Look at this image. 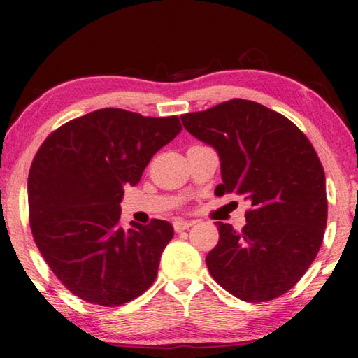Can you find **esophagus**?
<instances>
[{
    "label": "esophagus",
    "mask_w": 358,
    "mask_h": 358,
    "mask_svg": "<svg viewBox=\"0 0 358 358\" xmlns=\"http://www.w3.org/2000/svg\"><path fill=\"white\" fill-rule=\"evenodd\" d=\"M192 225H193V222H192V220H182V219H178V220H174V222H173L174 230L178 231V233L184 231V230H189V228H190Z\"/></svg>",
    "instance_id": "esophagus-1"
}]
</instances>
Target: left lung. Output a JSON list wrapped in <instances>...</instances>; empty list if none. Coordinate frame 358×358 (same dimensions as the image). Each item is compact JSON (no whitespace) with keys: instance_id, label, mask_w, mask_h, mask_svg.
Masks as SVG:
<instances>
[{"instance_id":"8db88e82","label":"left lung","mask_w":358,"mask_h":358,"mask_svg":"<svg viewBox=\"0 0 358 358\" xmlns=\"http://www.w3.org/2000/svg\"><path fill=\"white\" fill-rule=\"evenodd\" d=\"M180 120L217 150L215 195L234 192L250 201L241 231L217 222L210 276L243 301L284 295L311 266L327 227L325 173L313 144L287 117L241 98Z\"/></svg>"}]
</instances>
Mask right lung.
<instances>
[{
  "mask_svg": "<svg viewBox=\"0 0 358 358\" xmlns=\"http://www.w3.org/2000/svg\"><path fill=\"white\" fill-rule=\"evenodd\" d=\"M182 130L179 119L125 109L93 110L50 133L28 174L30 227L41 255L66 289L99 306L143 295L174 230L166 220L120 225L125 185Z\"/></svg>",
  "mask_w": 358,
  "mask_h": 358,
  "instance_id": "right-lung-1",
  "label": "right lung"
}]
</instances>
